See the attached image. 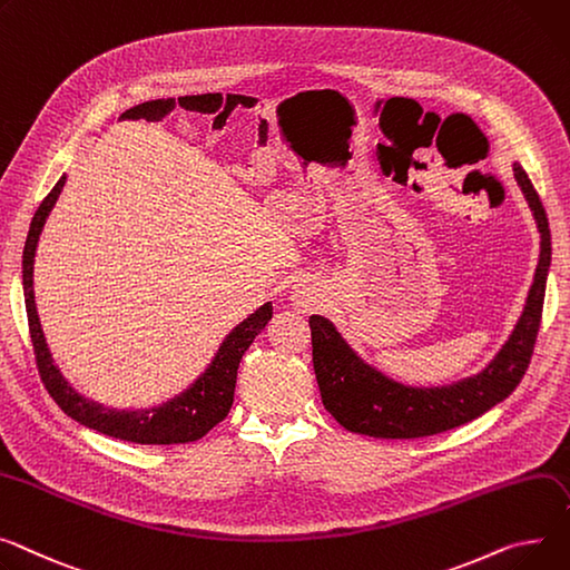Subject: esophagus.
Returning a JSON list of instances; mask_svg holds the SVG:
<instances>
[{"instance_id": "esophagus-1", "label": "esophagus", "mask_w": 570, "mask_h": 570, "mask_svg": "<svg viewBox=\"0 0 570 570\" xmlns=\"http://www.w3.org/2000/svg\"><path fill=\"white\" fill-rule=\"evenodd\" d=\"M312 302H314V293L307 286H295V291H293V305L295 307L307 312L312 307Z\"/></svg>"}]
</instances>
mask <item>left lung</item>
I'll return each mask as SVG.
<instances>
[{
  "instance_id": "8db88e82",
  "label": "left lung",
  "mask_w": 570,
  "mask_h": 570,
  "mask_svg": "<svg viewBox=\"0 0 570 570\" xmlns=\"http://www.w3.org/2000/svg\"><path fill=\"white\" fill-rule=\"evenodd\" d=\"M513 171L539 224L541 256L515 330L481 373L444 387H405L364 364L327 318H309L321 399L325 410L346 431L390 440L435 435L476 420L479 414L504 401L522 381L541 327L552 247L548 215L539 193L518 163Z\"/></svg>"
}]
</instances>
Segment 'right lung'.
Returning a JSON list of instances; mask_svg holds the SVG:
<instances>
[{
    "mask_svg": "<svg viewBox=\"0 0 570 570\" xmlns=\"http://www.w3.org/2000/svg\"><path fill=\"white\" fill-rule=\"evenodd\" d=\"M63 183H66V176L59 178V183L52 187V193L43 199L41 206H38L29 226L24 252H22V288H24L29 334L33 344L36 366H38V373H41V381L48 394L68 416H72L75 422H80L87 429H94L102 435L117 438V440H128L137 444H185V442H195L204 438L213 426H217L224 420L226 414H229L234 403L240 360L245 351L252 346L256 334L273 318V305L271 302H265L258 312L245 318L229 336L222 341L217 355L213 357L208 368L197 377L195 385L158 407L111 410L80 396L63 381L61 371L55 366L43 330H41V321H38L36 305H33V254H36L38 236H41L43 224L52 206L57 204Z\"/></svg>",
    "mask_w": 570,
    "mask_h": 570,
    "instance_id": "right-lung-1",
    "label": "right lung"
}]
</instances>
